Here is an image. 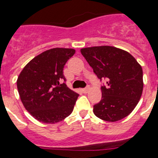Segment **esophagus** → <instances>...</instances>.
Wrapping results in <instances>:
<instances>
[{
	"label": "esophagus",
	"instance_id": "esophagus-1",
	"mask_svg": "<svg viewBox=\"0 0 158 158\" xmlns=\"http://www.w3.org/2000/svg\"><path fill=\"white\" fill-rule=\"evenodd\" d=\"M89 89H90V88H89V87L88 86V87H87V88H85V89H82V91H83V93H84V94H87V93L89 92Z\"/></svg>",
	"mask_w": 158,
	"mask_h": 158
}]
</instances>
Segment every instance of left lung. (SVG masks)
Listing matches in <instances>:
<instances>
[{
	"mask_svg": "<svg viewBox=\"0 0 158 158\" xmlns=\"http://www.w3.org/2000/svg\"><path fill=\"white\" fill-rule=\"evenodd\" d=\"M80 52L98 78L106 79V85L101 87L102 100L94 106L95 115L115 122L130 115L143 88L142 67L135 57L110 46L82 48Z\"/></svg>",
	"mask_w": 158,
	"mask_h": 158,
	"instance_id": "8db88e82",
	"label": "left lung"
}]
</instances>
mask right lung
<instances>
[{
	"label": "right lung",
	"instance_id": "right-lung-1",
	"mask_svg": "<svg viewBox=\"0 0 158 158\" xmlns=\"http://www.w3.org/2000/svg\"><path fill=\"white\" fill-rule=\"evenodd\" d=\"M72 48H52L31 60L20 72L17 88L21 102L31 115L40 122L55 124L73 111L79 94L61 82L63 69L74 56Z\"/></svg>",
	"mask_w": 158,
	"mask_h": 158
}]
</instances>
